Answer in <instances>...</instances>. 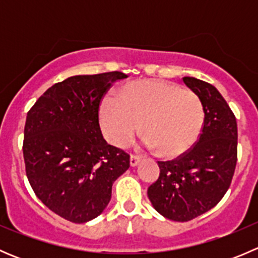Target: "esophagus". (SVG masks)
<instances>
[{"label": "esophagus", "instance_id": "obj_1", "mask_svg": "<svg viewBox=\"0 0 258 258\" xmlns=\"http://www.w3.org/2000/svg\"><path fill=\"white\" fill-rule=\"evenodd\" d=\"M140 161H141V157H140V156L131 155V157H130V165H131L132 167H135V166L139 165Z\"/></svg>", "mask_w": 258, "mask_h": 258}]
</instances>
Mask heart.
Segmentation results:
<instances>
[{"label": "heart", "mask_w": 258, "mask_h": 258, "mask_svg": "<svg viewBox=\"0 0 258 258\" xmlns=\"http://www.w3.org/2000/svg\"><path fill=\"white\" fill-rule=\"evenodd\" d=\"M118 103L106 101L101 124L117 147L135 141L142 124L150 148L165 158H176L194 147L201 135L205 110L196 92L176 83L140 80L127 83L117 95Z\"/></svg>", "instance_id": "heart-1"}]
</instances>
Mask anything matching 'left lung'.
Here are the masks:
<instances>
[{
	"label": "left lung",
	"instance_id": "1",
	"mask_svg": "<svg viewBox=\"0 0 258 258\" xmlns=\"http://www.w3.org/2000/svg\"><path fill=\"white\" fill-rule=\"evenodd\" d=\"M182 80L201 98L204 127L184 155L158 161L160 177L147 195L158 213L187 222L215 207L227 192L237 162V122L215 86L195 77Z\"/></svg>",
	"mask_w": 258,
	"mask_h": 258
}]
</instances>
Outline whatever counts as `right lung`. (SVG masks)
Returning a JSON list of instances; mask_svg holds the SVG:
<instances>
[{"mask_svg": "<svg viewBox=\"0 0 258 258\" xmlns=\"http://www.w3.org/2000/svg\"><path fill=\"white\" fill-rule=\"evenodd\" d=\"M113 71L72 76L49 87L27 112L26 175L36 196L74 223L93 220L111 200L112 184L130 167V155L103 140L98 110Z\"/></svg>", "mask_w": 258, "mask_h": 258, "instance_id": "1", "label": "right lung"}]
</instances>
